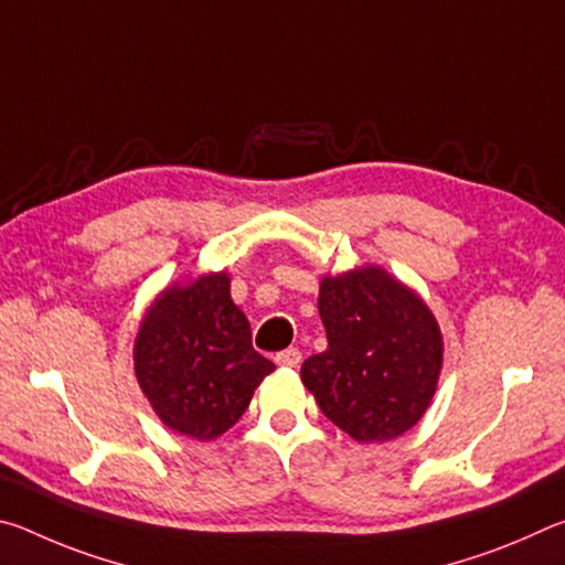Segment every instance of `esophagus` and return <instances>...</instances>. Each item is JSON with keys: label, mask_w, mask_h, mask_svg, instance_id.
Returning <instances> with one entry per match:
<instances>
[{"label": "esophagus", "mask_w": 565, "mask_h": 565, "mask_svg": "<svg viewBox=\"0 0 565 565\" xmlns=\"http://www.w3.org/2000/svg\"><path fill=\"white\" fill-rule=\"evenodd\" d=\"M276 363L286 369H296L301 363V351L299 349H286L281 353H276Z\"/></svg>", "instance_id": "1"}]
</instances>
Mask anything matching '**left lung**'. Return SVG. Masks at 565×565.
Masks as SVG:
<instances>
[{"label":"left lung","instance_id":"1","mask_svg":"<svg viewBox=\"0 0 565 565\" xmlns=\"http://www.w3.org/2000/svg\"><path fill=\"white\" fill-rule=\"evenodd\" d=\"M327 351L301 366L303 386L359 444H386L431 406L444 369L441 327L416 289L384 266L327 274L319 284Z\"/></svg>","mask_w":565,"mask_h":565}]
</instances>
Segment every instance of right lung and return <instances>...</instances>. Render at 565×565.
I'll use <instances>...</instances> for the list:
<instances>
[{
    "label": "right lung",
    "mask_w": 565,
    "mask_h": 565,
    "mask_svg": "<svg viewBox=\"0 0 565 565\" xmlns=\"http://www.w3.org/2000/svg\"><path fill=\"white\" fill-rule=\"evenodd\" d=\"M276 366L252 347L232 276L206 271L157 294L134 339V374L161 424L196 441L232 428Z\"/></svg>",
    "instance_id": "add662e5"
}]
</instances>
